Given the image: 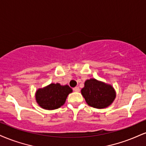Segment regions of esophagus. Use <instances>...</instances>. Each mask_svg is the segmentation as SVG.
Instances as JSON below:
<instances>
[{
    "label": "esophagus",
    "mask_w": 146,
    "mask_h": 146,
    "mask_svg": "<svg viewBox=\"0 0 146 146\" xmlns=\"http://www.w3.org/2000/svg\"><path fill=\"white\" fill-rule=\"evenodd\" d=\"M73 90H74L75 92H80V88L77 86V87H75L74 88H73Z\"/></svg>",
    "instance_id": "esophagus-1"
}]
</instances>
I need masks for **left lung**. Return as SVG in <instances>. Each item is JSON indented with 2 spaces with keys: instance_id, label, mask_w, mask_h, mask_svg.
Instances as JSON below:
<instances>
[{
  "instance_id": "8db88e82",
  "label": "left lung",
  "mask_w": 146,
  "mask_h": 146,
  "mask_svg": "<svg viewBox=\"0 0 146 146\" xmlns=\"http://www.w3.org/2000/svg\"><path fill=\"white\" fill-rule=\"evenodd\" d=\"M81 92L88 105L97 109L107 108L115 98V90L111 86L95 79L86 81Z\"/></svg>"
}]
</instances>
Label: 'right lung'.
I'll return each instance as SVG.
<instances>
[{"label":"right lung","mask_w":146,"mask_h":146,"mask_svg":"<svg viewBox=\"0 0 146 146\" xmlns=\"http://www.w3.org/2000/svg\"><path fill=\"white\" fill-rule=\"evenodd\" d=\"M71 92L72 89L67 85L51 84L36 91V100L38 104L45 110H56L64 105L68 94Z\"/></svg>","instance_id":"add662e5"}]
</instances>
